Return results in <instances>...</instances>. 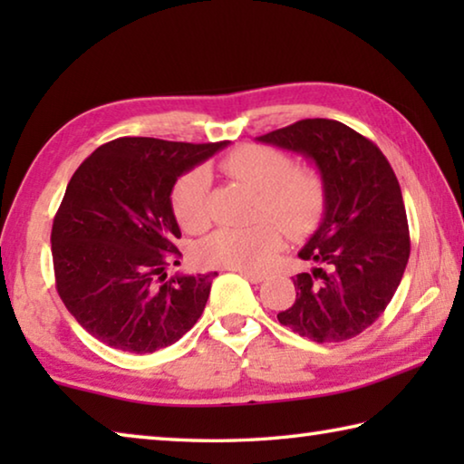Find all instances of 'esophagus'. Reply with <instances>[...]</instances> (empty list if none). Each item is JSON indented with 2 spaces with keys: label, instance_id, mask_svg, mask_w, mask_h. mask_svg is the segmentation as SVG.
I'll use <instances>...</instances> for the list:
<instances>
[{
  "label": "esophagus",
  "instance_id": "1",
  "mask_svg": "<svg viewBox=\"0 0 464 464\" xmlns=\"http://www.w3.org/2000/svg\"><path fill=\"white\" fill-rule=\"evenodd\" d=\"M243 278H247L249 282H254V285H260V282L266 278L264 274H257V272H247V270H237Z\"/></svg>",
  "mask_w": 464,
  "mask_h": 464
}]
</instances>
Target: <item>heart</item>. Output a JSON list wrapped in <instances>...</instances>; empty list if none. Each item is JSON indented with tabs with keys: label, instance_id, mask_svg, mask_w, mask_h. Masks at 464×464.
Returning a JSON list of instances; mask_svg holds the SVG:
<instances>
[{
	"label": "heart",
	"instance_id": "obj_1",
	"mask_svg": "<svg viewBox=\"0 0 464 464\" xmlns=\"http://www.w3.org/2000/svg\"><path fill=\"white\" fill-rule=\"evenodd\" d=\"M221 169L260 196L257 217L276 222L288 237H307L324 218L327 204L324 176L315 168H296L293 157L278 149L243 145L225 157ZM208 190L210 176L204 168L188 171L176 182L171 208L184 231L198 233L208 225ZM276 226L266 221L246 229L223 227L200 241L196 256L204 266L262 272L282 247V235Z\"/></svg>",
	"mask_w": 464,
	"mask_h": 464
}]
</instances>
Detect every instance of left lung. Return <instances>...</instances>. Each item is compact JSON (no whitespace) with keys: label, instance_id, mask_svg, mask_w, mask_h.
<instances>
[{"label":"left lung","instance_id":"1","mask_svg":"<svg viewBox=\"0 0 464 464\" xmlns=\"http://www.w3.org/2000/svg\"><path fill=\"white\" fill-rule=\"evenodd\" d=\"M307 157L325 179L327 204L298 257L315 264L293 278L282 325L317 343L345 342L387 309L410 260V227L397 176L372 140L343 122L304 119L257 137Z\"/></svg>","mask_w":464,"mask_h":464}]
</instances>
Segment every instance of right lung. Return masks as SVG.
<instances>
[{"mask_svg":"<svg viewBox=\"0 0 464 464\" xmlns=\"http://www.w3.org/2000/svg\"><path fill=\"white\" fill-rule=\"evenodd\" d=\"M223 147L121 137L69 179L51 233L54 280L67 311L102 343L151 354L202 315L217 272L166 280L182 256L169 196L179 176Z\"/></svg>","mask_w":464,"mask_h":464,"instance_id":"1","label":"right lung"}]
</instances>
